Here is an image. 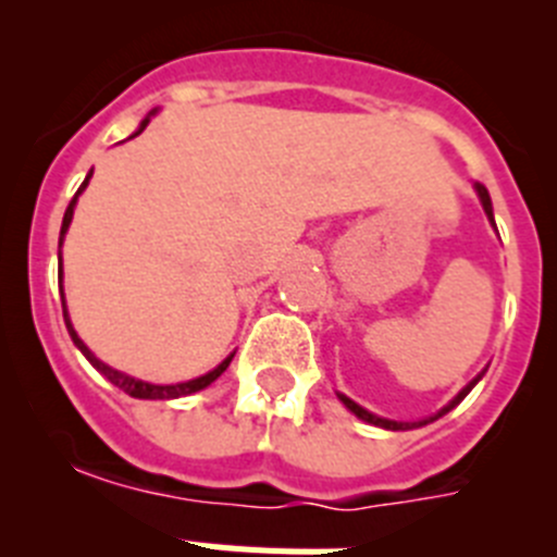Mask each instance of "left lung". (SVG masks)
Returning <instances> with one entry per match:
<instances>
[{
  "label": "left lung",
  "instance_id": "1",
  "mask_svg": "<svg viewBox=\"0 0 557 557\" xmlns=\"http://www.w3.org/2000/svg\"><path fill=\"white\" fill-rule=\"evenodd\" d=\"M474 191H476V198H480V203H482V209H485V214H488V220H491V225H494L496 228V223H494V206H491V195H488V189H485V186L482 184H474ZM485 376V371L482 373H476L474 379H471L469 385L462 387L460 393H457L455 398H451L449 405L446 407H441V410L435 412V416H430V418H421V421H391V418H382V416H373L371 410H366V407H359L357 401H351V398L348 396H343V393H337V398L339 401H343V405L348 407V410L354 412V416L357 418H362V421H366V424H373V426H382V430H393V432H401V430H416V426H426V424H432V421H437V418L441 416H446V412L449 410H455L457 405H460L462 398L469 396L471 393V387L476 385V382H480V379Z\"/></svg>",
  "mask_w": 557,
  "mask_h": 557
}]
</instances>
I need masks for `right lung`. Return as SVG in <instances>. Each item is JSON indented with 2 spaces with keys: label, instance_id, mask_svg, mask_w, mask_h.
<instances>
[{
  "label": "right lung",
  "instance_id": "obj_1",
  "mask_svg": "<svg viewBox=\"0 0 557 557\" xmlns=\"http://www.w3.org/2000/svg\"><path fill=\"white\" fill-rule=\"evenodd\" d=\"M152 113H156V111H150V113H147L145 120H141L139 131L133 133V136H139V133L145 131V127H147V122H150V116H152ZM88 178H91V172H88V175H86V181H83V184H81V189H77V195H75V198H72V203H69L66 214H63V225H61V239H58V245H63V236H66L69 225H72V214H75L77 198H81V195H83V189H86V186H88ZM58 275H61V304H63V321H66L69 337H72V343H75V346L81 348V354H83V357H86L88 362H91V366H95L97 371H100L102 376H106L108 382H111V385H116V387H120V391H125L127 396H133V398H181V396H191V393H198V391H203V387H209L211 382H214V379H218L220 373H223L225 368L231 366V359H234V354H228V357H225L223 362H220V366L214 368V371L203 373V376H198V379H189V382H178V385H152V382H145V379L127 376V373L116 371V368L106 366V362H102V359H97L95 354L88 351V346H86V343H83V339L77 337L75 326H72V321H69V312H66V298H63V262H61V273H58Z\"/></svg>",
  "mask_w": 557,
  "mask_h": 557
}]
</instances>
